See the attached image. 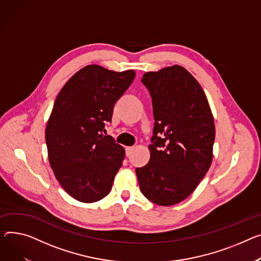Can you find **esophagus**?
Returning <instances> with one entry per match:
<instances>
[{
    "label": "esophagus",
    "instance_id": "1",
    "mask_svg": "<svg viewBox=\"0 0 261 261\" xmlns=\"http://www.w3.org/2000/svg\"><path fill=\"white\" fill-rule=\"evenodd\" d=\"M133 150H134L133 147H126V155H127V156L131 155V153L133 152Z\"/></svg>",
    "mask_w": 261,
    "mask_h": 261
}]
</instances>
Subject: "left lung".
<instances>
[{
	"label": "left lung",
	"mask_w": 261,
	"mask_h": 261,
	"mask_svg": "<svg viewBox=\"0 0 261 261\" xmlns=\"http://www.w3.org/2000/svg\"><path fill=\"white\" fill-rule=\"evenodd\" d=\"M142 83L155 121L150 161L135 169L136 176L150 201L172 205L192 194L211 166L214 119L201 86L184 67L147 72Z\"/></svg>",
	"instance_id": "obj_1"
}]
</instances>
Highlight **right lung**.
<instances>
[{
    "instance_id": "obj_1",
    "label": "right lung",
    "mask_w": 261,
    "mask_h": 261,
    "mask_svg": "<svg viewBox=\"0 0 261 261\" xmlns=\"http://www.w3.org/2000/svg\"><path fill=\"white\" fill-rule=\"evenodd\" d=\"M134 76L133 70L115 72L89 65L56 98L45 133L48 160L63 189L79 201L107 196L123 165L125 149L101 132Z\"/></svg>"
}]
</instances>
